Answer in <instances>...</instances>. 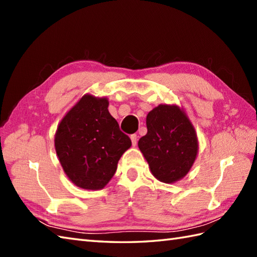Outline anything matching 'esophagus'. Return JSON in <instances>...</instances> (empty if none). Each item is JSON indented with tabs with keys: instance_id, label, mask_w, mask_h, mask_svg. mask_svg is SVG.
Wrapping results in <instances>:
<instances>
[{
	"instance_id": "esophagus-1",
	"label": "esophagus",
	"mask_w": 257,
	"mask_h": 257,
	"mask_svg": "<svg viewBox=\"0 0 257 257\" xmlns=\"http://www.w3.org/2000/svg\"><path fill=\"white\" fill-rule=\"evenodd\" d=\"M130 139H132L133 146L137 145V135H132V136H130Z\"/></svg>"
}]
</instances>
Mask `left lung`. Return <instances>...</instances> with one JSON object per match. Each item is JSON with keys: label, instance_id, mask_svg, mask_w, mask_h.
<instances>
[{"label": "left lung", "instance_id": "obj_1", "mask_svg": "<svg viewBox=\"0 0 257 257\" xmlns=\"http://www.w3.org/2000/svg\"><path fill=\"white\" fill-rule=\"evenodd\" d=\"M146 123L148 133L138 147L152 176L169 184L183 179L199 152L198 136L184 109L161 103L147 114Z\"/></svg>", "mask_w": 257, "mask_h": 257}]
</instances>
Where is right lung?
<instances>
[{"label": "right lung", "mask_w": 257, "mask_h": 257, "mask_svg": "<svg viewBox=\"0 0 257 257\" xmlns=\"http://www.w3.org/2000/svg\"><path fill=\"white\" fill-rule=\"evenodd\" d=\"M108 106L107 97L85 94L57 125L54 144L58 160L68 179L80 189L105 188L119 159L132 147Z\"/></svg>", "instance_id": "right-lung-1"}]
</instances>
